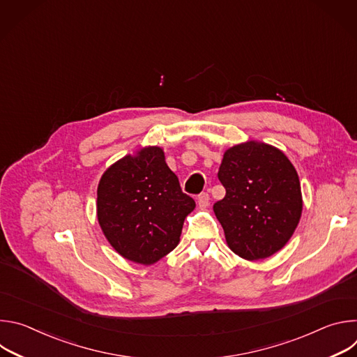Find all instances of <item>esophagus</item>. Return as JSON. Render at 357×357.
<instances>
[{"mask_svg":"<svg viewBox=\"0 0 357 357\" xmlns=\"http://www.w3.org/2000/svg\"><path fill=\"white\" fill-rule=\"evenodd\" d=\"M209 203H211V197L206 192H203L197 196V205L200 209H206L209 206Z\"/></svg>","mask_w":357,"mask_h":357,"instance_id":"esophagus-1","label":"esophagus"}]
</instances>
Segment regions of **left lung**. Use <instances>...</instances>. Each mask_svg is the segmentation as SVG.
Listing matches in <instances>:
<instances>
[{
    "instance_id": "1",
    "label": "left lung",
    "mask_w": 357,
    "mask_h": 357,
    "mask_svg": "<svg viewBox=\"0 0 357 357\" xmlns=\"http://www.w3.org/2000/svg\"><path fill=\"white\" fill-rule=\"evenodd\" d=\"M226 196L213 205L227 245L244 260L280 251L302 213L298 174L278 148L247 141L229 148L219 168Z\"/></svg>"
}]
</instances>
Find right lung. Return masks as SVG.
<instances>
[{"mask_svg": "<svg viewBox=\"0 0 357 357\" xmlns=\"http://www.w3.org/2000/svg\"><path fill=\"white\" fill-rule=\"evenodd\" d=\"M195 206L160 146L119 160L97 188V219L106 238L124 259L144 266L178 245L185 218Z\"/></svg>", "mask_w": 357, "mask_h": 357, "instance_id": "1", "label": "right lung"}]
</instances>
